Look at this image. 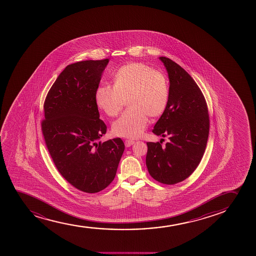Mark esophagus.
<instances>
[{
    "label": "esophagus",
    "instance_id": "obj_1",
    "mask_svg": "<svg viewBox=\"0 0 256 256\" xmlns=\"http://www.w3.org/2000/svg\"><path fill=\"white\" fill-rule=\"evenodd\" d=\"M134 141L131 140H125V146H126V147L131 146L132 144H134Z\"/></svg>",
    "mask_w": 256,
    "mask_h": 256
}]
</instances>
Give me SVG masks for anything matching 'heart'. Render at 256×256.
I'll use <instances>...</instances> for the list:
<instances>
[{
  "label": "heart",
  "instance_id": "obj_1",
  "mask_svg": "<svg viewBox=\"0 0 256 256\" xmlns=\"http://www.w3.org/2000/svg\"><path fill=\"white\" fill-rule=\"evenodd\" d=\"M167 75L142 63L126 64L113 76V86L103 84L95 91V103L109 116L121 112L125 100L130 108L112 124V132L125 138H138L150 118L164 114L170 101Z\"/></svg>",
  "mask_w": 256,
  "mask_h": 256
}]
</instances>
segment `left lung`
<instances>
[{
    "label": "left lung",
    "mask_w": 256,
    "mask_h": 256,
    "mask_svg": "<svg viewBox=\"0 0 256 256\" xmlns=\"http://www.w3.org/2000/svg\"><path fill=\"white\" fill-rule=\"evenodd\" d=\"M160 60L170 78V101L152 132L168 137V141L164 146L162 140L147 142L146 162L154 180L174 184L188 178L200 164L210 134V115L204 94L193 78L168 58Z\"/></svg>",
    "instance_id": "8db88e82"
}]
</instances>
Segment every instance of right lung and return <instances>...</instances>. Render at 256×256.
I'll return each mask as SVG.
<instances>
[{"label": "right lung", "instance_id": "1", "mask_svg": "<svg viewBox=\"0 0 256 256\" xmlns=\"http://www.w3.org/2000/svg\"><path fill=\"white\" fill-rule=\"evenodd\" d=\"M109 58L66 67L44 102L42 131L55 166L70 184L86 193L106 188L115 178L124 141H97L106 132L95 103V91Z\"/></svg>", "mask_w": 256, "mask_h": 256}]
</instances>
